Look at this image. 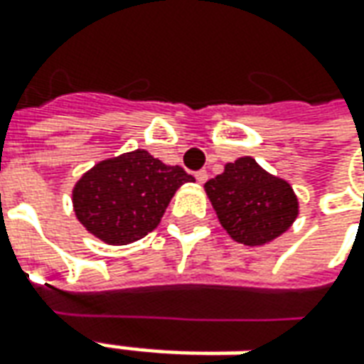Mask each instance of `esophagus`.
I'll list each match as a JSON object with an SVG mask.
<instances>
[{
    "label": "esophagus",
    "instance_id": "esophagus-1",
    "mask_svg": "<svg viewBox=\"0 0 364 364\" xmlns=\"http://www.w3.org/2000/svg\"><path fill=\"white\" fill-rule=\"evenodd\" d=\"M195 179H197V181H199V183H205V181H207V179H209V173L205 171V169H201V171L195 173Z\"/></svg>",
    "mask_w": 364,
    "mask_h": 364
}]
</instances>
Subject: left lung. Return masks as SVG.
Masks as SVG:
<instances>
[{"label": "left lung", "mask_w": 364, "mask_h": 364, "mask_svg": "<svg viewBox=\"0 0 364 364\" xmlns=\"http://www.w3.org/2000/svg\"><path fill=\"white\" fill-rule=\"evenodd\" d=\"M215 213L237 243L265 245L283 235L299 215L293 187L267 173L253 157L227 163L205 183Z\"/></svg>", "instance_id": "1"}]
</instances>
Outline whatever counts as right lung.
<instances>
[{
	"mask_svg": "<svg viewBox=\"0 0 364 364\" xmlns=\"http://www.w3.org/2000/svg\"><path fill=\"white\" fill-rule=\"evenodd\" d=\"M179 165H165L145 149L99 161L73 187L79 223L107 245H129L151 233L183 183Z\"/></svg>",
	"mask_w": 364,
	"mask_h": 364,
	"instance_id": "right-lung-1",
	"label": "right lung"
}]
</instances>
